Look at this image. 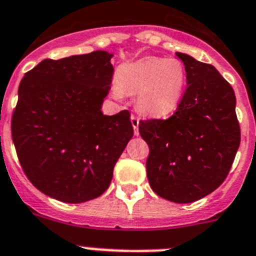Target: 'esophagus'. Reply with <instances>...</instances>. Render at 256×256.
Returning <instances> with one entry per match:
<instances>
[{
  "instance_id": "34e87169",
  "label": "esophagus",
  "mask_w": 256,
  "mask_h": 256,
  "mask_svg": "<svg viewBox=\"0 0 256 256\" xmlns=\"http://www.w3.org/2000/svg\"><path fill=\"white\" fill-rule=\"evenodd\" d=\"M130 122H132L133 130H134V136H138V134H140V130H138V126H140V119H138L136 116H130Z\"/></svg>"
}]
</instances>
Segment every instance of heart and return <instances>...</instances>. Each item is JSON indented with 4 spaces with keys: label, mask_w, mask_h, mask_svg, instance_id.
<instances>
[{
    "label": "heart",
    "mask_w": 256,
    "mask_h": 256,
    "mask_svg": "<svg viewBox=\"0 0 256 256\" xmlns=\"http://www.w3.org/2000/svg\"><path fill=\"white\" fill-rule=\"evenodd\" d=\"M123 92L137 94V106L150 116H166L178 106L186 84V70L178 59L147 56L123 64L118 70ZM119 94V90L116 89Z\"/></svg>",
    "instance_id": "obj_1"
}]
</instances>
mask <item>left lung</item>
Listing matches in <instances>:
<instances>
[{"label":"left lung","mask_w":256,"mask_h":256,"mask_svg":"<svg viewBox=\"0 0 256 256\" xmlns=\"http://www.w3.org/2000/svg\"><path fill=\"white\" fill-rule=\"evenodd\" d=\"M187 88L174 116L140 122L150 147V188L168 201L190 204L215 191L228 174L240 146L236 98L215 66L176 52Z\"/></svg>","instance_id":"obj_1"}]
</instances>
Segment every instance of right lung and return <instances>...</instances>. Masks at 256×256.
Returning a JSON list of instances; mask_svg holds the SVG:
<instances>
[{"instance_id":"obj_1","label":"right lung","mask_w":256,"mask_h":256,"mask_svg":"<svg viewBox=\"0 0 256 256\" xmlns=\"http://www.w3.org/2000/svg\"><path fill=\"white\" fill-rule=\"evenodd\" d=\"M112 54L93 51L45 59L18 86L11 133L31 184L68 204L96 198L133 137L128 110L104 116L113 76Z\"/></svg>"}]
</instances>
